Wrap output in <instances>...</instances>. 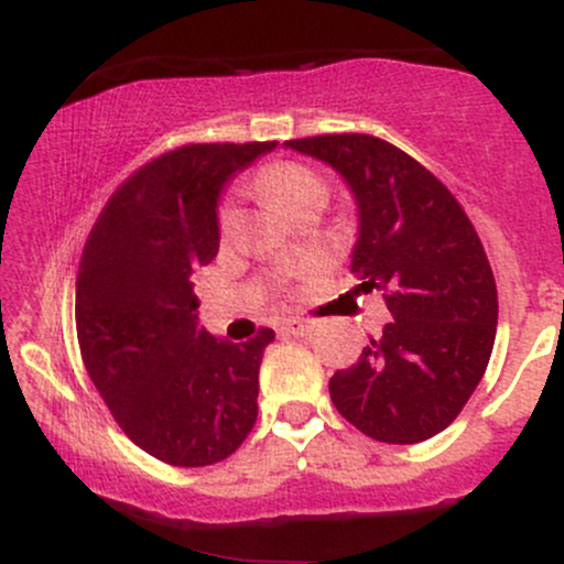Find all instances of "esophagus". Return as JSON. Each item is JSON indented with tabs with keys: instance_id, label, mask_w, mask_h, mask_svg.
Wrapping results in <instances>:
<instances>
[{
	"instance_id": "34e87169",
	"label": "esophagus",
	"mask_w": 564,
	"mask_h": 564,
	"mask_svg": "<svg viewBox=\"0 0 564 564\" xmlns=\"http://www.w3.org/2000/svg\"><path fill=\"white\" fill-rule=\"evenodd\" d=\"M281 332L289 334V336H307V334L315 332V323L313 321H302V318H289V321H283Z\"/></svg>"
}]
</instances>
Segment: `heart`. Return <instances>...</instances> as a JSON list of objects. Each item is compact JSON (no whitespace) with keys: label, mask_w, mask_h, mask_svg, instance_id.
<instances>
[{"label":"heart","mask_w":564,"mask_h":564,"mask_svg":"<svg viewBox=\"0 0 564 564\" xmlns=\"http://www.w3.org/2000/svg\"><path fill=\"white\" fill-rule=\"evenodd\" d=\"M257 185L264 187L270 196L281 200L291 212L302 206L304 200L328 196V187L323 183L321 174L300 164V161H275V164L264 166L260 177H257ZM232 223H236V209H232V204H223V209H219V228L228 232Z\"/></svg>","instance_id":"1"}]
</instances>
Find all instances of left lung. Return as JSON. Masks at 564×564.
Here are the masks:
<instances>
[{"instance_id": "obj_1", "label": "left lung", "mask_w": 564, "mask_h": 564, "mask_svg": "<svg viewBox=\"0 0 564 564\" xmlns=\"http://www.w3.org/2000/svg\"><path fill=\"white\" fill-rule=\"evenodd\" d=\"M286 148L345 177L358 206L349 270L384 291L392 321L336 371V411L379 443L435 437L480 384L496 341L494 270L453 193L408 153L373 134H318Z\"/></svg>"}]
</instances>
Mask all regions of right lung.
<instances>
[{
    "mask_svg": "<svg viewBox=\"0 0 564 564\" xmlns=\"http://www.w3.org/2000/svg\"><path fill=\"white\" fill-rule=\"evenodd\" d=\"M278 142H196L119 185L84 243L76 336L89 379L124 435L172 467L228 458L257 422L260 328L232 345L198 328L191 275L219 249L217 200Z\"/></svg>",
    "mask_w": 564,
    "mask_h": 564,
    "instance_id": "right-lung-1",
    "label": "right lung"
}]
</instances>
